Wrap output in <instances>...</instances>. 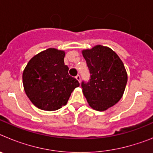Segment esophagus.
<instances>
[{"instance_id": "34e87169", "label": "esophagus", "mask_w": 153, "mask_h": 153, "mask_svg": "<svg viewBox=\"0 0 153 153\" xmlns=\"http://www.w3.org/2000/svg\"><path fill=\"white\" fill-rule=\"evenodd\" d=\"M76 79L78 81H79V83H80V76H79V75L76 76Z\"/></svg>"}]
</instances>
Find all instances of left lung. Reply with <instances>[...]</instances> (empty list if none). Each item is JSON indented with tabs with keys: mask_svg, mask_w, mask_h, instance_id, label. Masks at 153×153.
I'll use <instances>...</instances> for the list:
<instances>
[{
	"mask_svg": "<svg viewBox=\"0 0 153 153\" xmlns=\"http://www.w3.org/2000/svg\"><path fill=\"white\" fill-rule=\"evenodd\" d=\"M83 56L90 74L89 82H82L83 95L90 107L104 111L122 98L127 83L123 61L109 47L97 45L83 50Z\"/></svg>",
	"mask_w": 153,
	"mask_h": 153,
	"instance_id": "8db88e82",
	"label": "left lung"
}]
</instances>
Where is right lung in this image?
<instances>
[{"label":"right lung","mask_w":153,"mask_h":153,"mask_svg":"<svg viewBox=\"0 0 153 153\" xmlns=\"http://www.w3.org/2000/svg\"><path fill=\"white\" fill-rule=\"evenodd\" d=\"M65 52L49 48L30 59L23 72L24 91L37 108L53 111L65 106L79 83L68 74Z\"/></svg>","instance_id":"1"}]
</instances>
